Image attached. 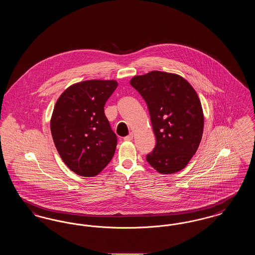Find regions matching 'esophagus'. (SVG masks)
<instances>
[{
    "label": "esophagus",
    "mask_w": 255,
    "mask_h": 255,
    "mask_svg": "<svg viewBox=\"0 0 255 255\" xmlns=\"http://www.w3.org/2000/svg\"><path fill=\"white\" fill-rule=\"evenodd\" d=\"M133 133H130L128 135H126V136L124 137V140H125V141H130V140H132V139H133Z\"/></svg>",
    "instance_id": "obj_1"
}]
</instances>
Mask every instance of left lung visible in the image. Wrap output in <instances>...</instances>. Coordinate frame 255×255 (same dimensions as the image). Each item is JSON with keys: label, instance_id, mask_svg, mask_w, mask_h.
<instances>
[{"label": "left lung", "instance_id": "1", "mask_svg": "<svg viewBox=\"0 0 255 255\" xmlns=\"http://www.w3.org/2000/svg\"><path fill=\"white\" fill-rule=\"evenodd\" d=\"M145 100L156 146L146 156L160 174L183 169L200 145L204 113L193 87L176 73L153 71L130 81Z\"/></svg>", "mask_w": 255, "mask_h": 255}]
</instances>
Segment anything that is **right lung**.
Masks as SVG:
<instances>
[{
  "instance_id": "right-lung-1",
  "label": "right lung",
  "mask_w": 255,
  "mask_h": 255,
  "mask_svg": "<svg viewBox=\"0 0 255 255\" xmlns=\"http://www.w3.org/2000/svg\"><path fill=\"white\" fill-rule=\"evenodd\" d=\"M116 80H86L66 89L50 120L53 142L65 164L82 177H95L114 157L118 138L104 105Z\"/></svg>"
}]
</instances>
